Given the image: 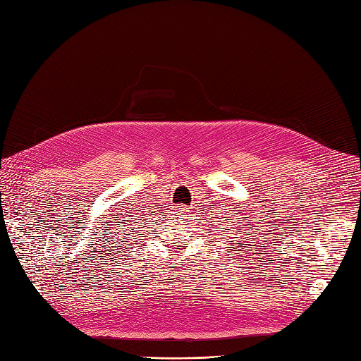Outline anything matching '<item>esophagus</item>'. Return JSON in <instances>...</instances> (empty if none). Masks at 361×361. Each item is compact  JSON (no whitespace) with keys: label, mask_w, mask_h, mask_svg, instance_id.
Here are the masks:
<instances>
[{"label":"esophagus","mask_w":361,"mask_h":361,"mask_svg":"<svg viewBox=\"0 0 361 361\" xmlns=\"http://www.w3.org/2000/svg\"><path fill=\"white\" fill-rule=\"evenodd\" d=\"M189 208L188 206H185V204H180V206H175V208L172 209V214H173V217H176V219H180V220H185V219H188V216H189Z\"/></svg>","instance_id":"34e87169"}]
</instances>
